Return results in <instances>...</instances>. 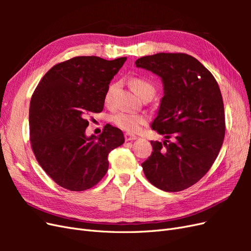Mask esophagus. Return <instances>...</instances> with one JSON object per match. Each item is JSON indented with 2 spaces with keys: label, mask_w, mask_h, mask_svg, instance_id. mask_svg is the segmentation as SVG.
Listing matches in <instances>:
<instances>
[{
  "label": "esophagus",
  "mask_w": 251,
  "mask_h": 251,
  "mask_svg": "<svg viewBox=\"0 0 251 251\" xmlns=\"http://www.w3.org/2000/svg\"><path fill=\"white\" fill-rule=\"evenodd\" d=\"M125 139H126V141H132V140L137 139V136L132 135L130 133H126L125 134Z\"/></svg>",
  "instance_id": "esophagus-1"
}]
</instances>
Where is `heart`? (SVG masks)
<instances>
[{
	"label": "heart",
	"instance_id": "1",
	"mask_svg": "<svg viewBox=\"0 0 251 251\" xmlns=\"http://www.w3.org/2000/svg\"><path fill=\"white\" fill-rule=\"evenodd\" d=\"M132 89L141 98L146 95L154 96L156 88L153 82L142 77H133L130 80ZM116 90L115 83H111L104 93V103L111 104L113 100V95ZM114 125L121 130L127 133H137L143 125L147 124V118L140 114H133L126 112H119L112 118Z\"/></svg>",
	"mask_w": 251,
	"mask_h": 251
}]
</instances>
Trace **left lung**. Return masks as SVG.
Returning <instances> with one entry per match:
<instances>
[{
    "label": "left lung",
    "instance_id": "1",
    "mask_svg": "<svg viewBox=\"0 0 251 251\" xmlns=\"http://www.w3.org/2000/svg\"><path fill=\"white\" fill-rule=\"evenodd\" d=\"M135 65L159 75L164 85L151 127L166 140L151 141L153 151L141 164L144 175L162 191H183L209 171L221 150L225 136L221 91L214 75L186 53H157L138 58Z\"/></svg>",
    "mask_w": 251,
    "mask_h": 251
}]
</instances>
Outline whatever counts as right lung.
Returning a JSON list of instances; mask_svg holds the SVG:
<instances>
[{"mask_svg": "<svg viewBox=\"0 0 251 251\" xmlns=\"http://www.w3.org/2000/svg\"><path fill=\"white\" fill-rule=\"evenodd\" d=\"M126 57L75 56L58 63L35 88L29 108V139L42 169L72 192L93 187L108 172V155L125 142L118 127L104 126L87 137L88 117L103 109L104 93Z\"/></svg>", "mask_w": 251, "mask_h": 251, "instance_id": "add662e5", "label": "right lung"}]
</instances>
